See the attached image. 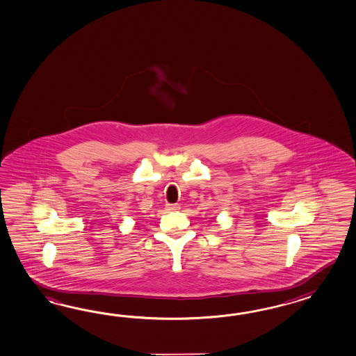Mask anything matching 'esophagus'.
I'll return each mask as SVG.
<instances>
[{
    "label": "esophagus",
    "instance_id": "obj_1",
    "mask_svg": "<svg viewBox=\"0 0 356 356\" xmlns=\"http://www.w3.org/2000/svg\"><path fill=\"white\" fill-rule=\"evenodd\" d=\"M180 207H179V204H167V210H170V211H175V210H179Z\"/></svg>",
    "mask_w": 356,
    "mask_h": 356
}]
</instances>
